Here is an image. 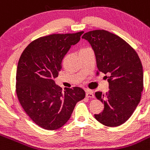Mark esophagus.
<instances>
[{"label": "esophagus", "instance_id": "obj_1", "mask_svg": "<svg viewBox=\"0 0 150 150\" xmlns=\"http://www.w3.org/2000/svg\"><path fill=\"white\" fill-rule=\"evenodd\" d=\"M86 97H88V98H92V97H94V92L91 90H87L86 91Z\"/></svg>", "mask_w": 150, "mask_h": 150}]
</instances>
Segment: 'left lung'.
<instances>
[{
	"label": "left lung",
	"instance_id": "obj_1",
	"mask_svg": "<svg viewBox=\"0 0 150 150\" xmlns=\"http://www.w3.org/2000/svg\"><path fill=\"white\" fill-rule=\"evenodd\" d=\"M82 38L94 50L98 71L108 75V91L95 93L103 103V111L94 117L106 126H120L132 116L141 100L144 73L139 56L120 37L106 30L90 31Z\"/></svg>",
	"mask_w": 150,
	"mask_h": 150
}]
</instances>
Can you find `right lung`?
<instances>
[{
	"instance_id": "add662e5",
	"label": "right lung",
	"mask_w": 150,
	"mask_h": 150,
	"mask_svg": "<svg viewBox=\"0 0 150 150\" xmlns=\"http://www.w3.org/2000/svg\"><path fill=\"white\" fill-rule=\"evenodd\" d=\"M84 32L53 34L41 37L23 51L16 71V94L20 104L31 120L42 128H61L71 116L74 107L86 97L79 87L62 88L55 79L62 62L72 45Z\"/></svg>"
}]
</instances>
